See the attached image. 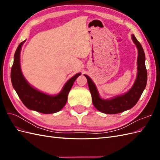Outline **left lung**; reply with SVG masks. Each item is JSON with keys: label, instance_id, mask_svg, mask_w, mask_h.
Returning <instances> with one entry per match:
<instances>
[{"label": "left lung", "instance_id": "left-lung-1", "mask_svg": "<svg viewBox=\"0 0 160 160\" xmlns=\"http://www.w3.org/2000/svg\"><path fill=\"white\" fill-rule=\"evenodd\" d=\"M134 44L138 51V73L133 86L126 93L115 96L113 98L104 99L100 97L99 91L95 83L90 77L84 75L88 79V86L91 94L92 101L95 108L101 112L106 114H115L122 113L132 108L137 103L147 84L148 75L146 67V57L142 45L132 35Z\"/></svg>", "mask_w": 160, "mask_h": 160}]
</instances>
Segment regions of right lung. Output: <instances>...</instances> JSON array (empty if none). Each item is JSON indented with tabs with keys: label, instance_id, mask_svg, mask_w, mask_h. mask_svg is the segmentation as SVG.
<instances>
[{
	"label": "right lung",
	"instance_id": "obj_1",
	"mask_svg": "<svg viewBox=\"0 0 160 160\" xmlns=\"http://www.w3.org/2000/svg\"><path fill=\"white\" fill-rule=\"evenodd\" d=\"M25 41L21 42L14 53V62L11 68V78L13 88L15 89L23 104L31 110L39 113L49 114L59 111L64 107L67 101V96L75 81L81 72L77 73L66 82L59 93L51 95L34 88L25 79L21 71L20 53Z\"/></svg>",
	"mask_w": 160,
	"mask_h": 160
}]
</instances>
